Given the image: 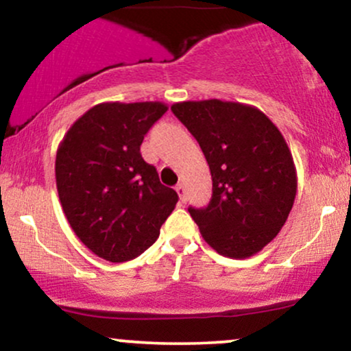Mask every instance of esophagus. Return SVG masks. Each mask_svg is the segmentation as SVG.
Masks as SVG:
<instances>
[{"instance_id":"obj_1","label":"esophagus","mask_w":351,"mask_h":351,"mask_svg":"<svg viewBox=\"0 0 351 351\" xmlns=\"http://www.w3.org/2000/svg\"><path fill=\"white\" fill-rule=\"evenodd\" d=\"M176 193H178L181 203H184V201H186V188H184L183 183H180L178 186H176Z\"/></svg>"}]
</instances>
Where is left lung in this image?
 I'll use <instances>...</instances> for the list:
<instances>
[{
    "mask_svg": "<svg viewBox=\"0 0 351 351\" xmlns=\"http://www.w3.org/2000/svg\"><path fill=\"white\" fill-rule=\"evenodd\" d=\"M171 110L198 140L213 178L209 204L189 215L221 256H254L279 234L295 199L284 136L259 108L239 102H180Z\"/></svg>",
    "mask_w": 351,
    "mask_h": 351,
    "instance_id": "8db88e82",
    "label": "left lung"
}]
</instances>
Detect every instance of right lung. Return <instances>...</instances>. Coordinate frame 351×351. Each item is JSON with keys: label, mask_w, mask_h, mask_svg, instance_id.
I'll list each match as a JSON object with an SVG mask.
<instances>
[{"label": "right lung", "mask_w": 351, "mask_h": 351, "mask_svg": "<svg viewBox=\"0 0 351 351\" xmlns=\"http://www.w3.org/2000/svg\"><path fill=\"white\" fill-rule=\"evenodd\" d=\"M168 107L106 102L75 120L56 155V184L75 236L102 259H135L158 239L178 203L140 145Z\"/></svg>", "instance_id": "1"}]
</instances>
